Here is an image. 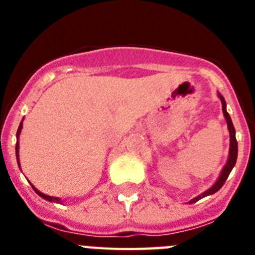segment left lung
Segmentation results:
<instances>
[{
    "label": "left lung",
    "mask_w": 255,
    "mask_h": 255,
    "mask_svg": "<svg viewBox=\"0 0 255 255\" xmlns=\"http://www.w3.org/2000/svg\"><path fill=\"white\" fill-rule=\"evenodd\" d=\"M218 97H220L221 102H222V111H224V116H225V119H226V121H227V126H229V131H230V155H229V159H227L226 166H225L224 170H222V172H221L220 177H218V180L216 181L215 185L212 186L211 189H208L206 193H203L202 195H199V197L194 198V199H191L190 203H194V202L199 200L200 198L207 197V195L215 194L216 191L220 190V189L222 188V185L225 184V181L227 180V177H229V175H230V172H231V170H233V167L235 166L236 158H238V141H236V136H235V128H234V125H233L231 117H230V115L227 114V111H226V102H225L224 97L221 96V94H218Z\"/></svg>",
    "instance_id": "left-lung-1"
}]
</instances>
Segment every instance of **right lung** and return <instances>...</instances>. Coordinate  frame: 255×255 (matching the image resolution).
I'll list each match as a JSON object with an SVG mask.
<instances>
[{
  "label": "right lung",
  "instance_id": "right-lung-1",
  "mask_svg": "<svg viewBox=\"0 0 255 255\" xmlns=\"http://www.w3.org/2000/svg\"><path fill=\"white\" fill-rule=\"evenodd\" d=\"M21 128H22V121H21V123H20V125H19V129H17V132H16V136H17V139H19V134H20V131H21ZM15 149H16V158H17V164H19V166H20V163H19V141H17V143H16V148H15ZM31 188H33V190H34L35 193H37V194L39 195V197H42V198H43V199L48 200V202H56V203H60V199H58V198H55V197H49V195H46V194H43V193H40L39 190H37V189H35L34 186H33V185H31Z\"/></svg>",
  "mask_w": 255,
  "mask_h": 255
}]
</instances>
